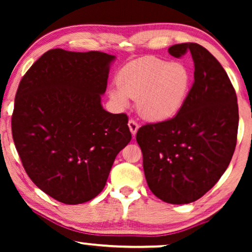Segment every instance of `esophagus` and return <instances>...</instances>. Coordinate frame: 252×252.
<instances>
[{"label":"esophagus","mask_w":252,"mask_h":252,"mask_svg":"<svg viewBox=\"0 0 252 252\" xmlns=\"http://www.w3.org/2000/svg\"><path fill=\"white\" fill-rule=\"evenodd\" d=\"M128 127H129L130 133H132V135H135L137 129H139V124H137L134 119H129L128 120Z\"/></svg>","instance_id":"34e87169"}]
</instances>
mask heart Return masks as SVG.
<instances>
[{
    "instance_id": "obj_1",
    "label": "heart",
    "mask_w": 252,
    "mask_h": 252,
    "mask_svg": "<svg viewBox=\"0 0 252 252\" xmlns=\"http://www.w3.org/2000/svg\"><path fill=\"white\" fill-rule=\"evenodd\" d=\"M117 86L110 96L126 108L129 98L137 99L144 118L165 120L174 116L188 94L190 74L180 63L157 57H143L126 64L117 75Z\"/></svg>"
}]
</instances>
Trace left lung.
<instances>
[{
	"mask_svg": "<svg viewBox=\"0 0 252 252\" xmlns=\"http://www.w3.org/2000/svg\"><path fill=\"white\" fill-rule=\"evenodd\" d=\"M173 57L191 54L194 84L173 118L140 127L147 184L171 204L201 198L228 167L236 146L239 106L235 89L221 64L197 43L168 48Z\"/></svg>",
	"mask_w": 252,
	"mask_h": 252,
	"instance_id": "8db88e82",
	"label": "left lung"
}]
</instances>
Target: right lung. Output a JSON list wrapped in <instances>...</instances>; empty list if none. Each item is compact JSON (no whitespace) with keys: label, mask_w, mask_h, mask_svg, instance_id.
<instances>
[{"label":"right lung","mask_w":252,"mask_h":252,"mask_svg":"<svg viewBox=\"0 0 252 252\" xmlns=\"http://www.w3.org/2000/svg\"><path fill=\"white\" fill-rule=\"evenodd\" d=\"M115 60L101 51L51 49L19 84L13 142L31 180L58 202L96 197L132 139L125 113L113 115L101 104Z\"/></svg>","instance_id":"obj_1"}]
</instances>
